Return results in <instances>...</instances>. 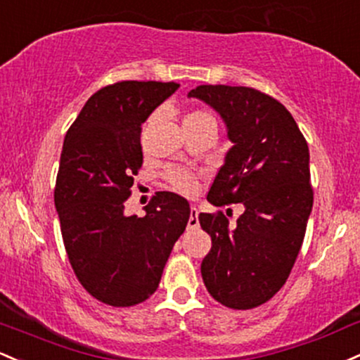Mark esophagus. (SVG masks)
<instances>
[{"instance_id":"esophagus-1","label":"esophagus","mask_w":360,"mask_h":360,"mask_svg":"<svg viewBox=\"0 0 360 360\" xmlns=\"http://www.w3.org/2000/svg\"><path fill=\"white\" fill-rule=\"evenodd\" d=\"M200 227V220H198V208L191 207V212H189V220H188V229L193 231V229Z\"/></svg>"}]
</instances>
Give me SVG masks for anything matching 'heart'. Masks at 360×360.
<instances>
[{
  "label": "heart",
  "instance_id": "b5f03b06",
  "mask_svg": "<svg viewBox=\"0 0 360 360\" xmlns=\"http://www.w3.org/2000/svg\"><path fill=\"white\" fill-rule=\"evenodd\" d=\"M198 117H212V116L210 114L203 112V110H195V112H191L189 116H186V120H198ZM165 177H167L169 184H171L176 191L184 193V195H191V193H195L196 184H198L195 174L184 171V169H169L167 174H165Z\"/></svg>",
  "mask_w": 360,
  "mask_h": 360
}]
</instances>
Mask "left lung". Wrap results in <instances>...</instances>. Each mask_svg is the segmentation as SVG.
Returning a JSON list of instances; mask_svg holds the SVG:
<instances>
[{"label":"left lung","instance_id":"8db88e82","mask_svg":"<svg viewBox=\"0 0 360 360\" xmlns=\"http://www.w3.org/2000/svg\"><path fill=\"white\" fill-rule=\"evenodd\" d=\"M188 97L212 105L234 143L207 200L244 205L234 227L222 212L200 213L212 238L201 276L215 301L252 309L282 289L302 246L313 210L307 141L289 110L259 90L200 85Z\"/></svg>","mask_w":360,"mask_h":360}]
</instances>
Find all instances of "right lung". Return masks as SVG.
<instances>
[{"label":"right lung","instance_id":"right-lung-1","mask_svg":"<svg viewBox=\"0 0 360 360\" xmlns=\"http://www.w3.org/2000/svg\"><path fill=\"white\" fill-rule=\"evenodd\" d=\"M179 84L126 80L97 90L70 126L54 188L66 255L97 301H147L189 220L188 200L159 191L145 217H126L133 177L143 164L141 124Z\"/></svg>","mask_w":360,"mask_h":360}]
</instances>
